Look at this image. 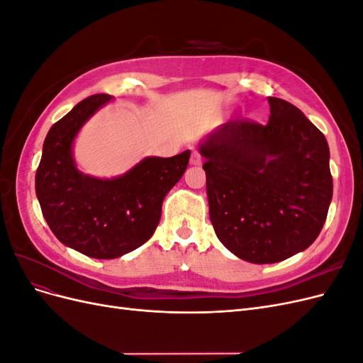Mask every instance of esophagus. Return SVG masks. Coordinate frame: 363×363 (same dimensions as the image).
Listing matches in <instances>:
<instances>
[{"mask_svg":"<svg viewBox=\"0 0 363 363\" xmlns=\"http://www.w3.org/2000/svg\"><path fill=\"white\" fill-rule=\"evenodd\" d=\"M201 162H203V157H201V155L196 150H194L192 151V156H191V163L192 164H201Z\"/></svg>","mask_w":363,"mask_h":363,"instance_id":"obj_1","label":"esophagus"}]
</instances>
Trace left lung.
<instances>
[{"label":"left lung","mask_w":363,"mask_h":363,"mask_svg":"<svg viewBox=\"0 0 363 363\" xmlns=\"http://www.w3.org/2000/svg\"><path fill=\"white\" fill-rule=\"evenodd\" d=\"M268 103L267 124L228 121L200 144L215 233L251 263L311 247L333 195L325 136L298 107L276 96Z\"/></svg>","instance_id":"left-lung-1"}]
</instances>
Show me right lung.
<instances>
[{
	"instance_id": "right-lung-1",
	"label": "right lung",
	"mask_w": 363,
	"mask_h": 363,
	"mask_svg": "<svg viewBox=\"0 0 363 363\" xmlns=\"http://www.w3.org/2000/svg\"><path fill=\"white\" fill-rule=\"evenodd\" d=\"M112 100L96 94L74 106L43 142L36 171L42 215L63 245L94 259H116L156 232L162 203L188 168L191 151L145 157L125 174L96 179L77 169L72 145L80 128Z\"/></svg>"
}]
</instances>
